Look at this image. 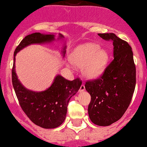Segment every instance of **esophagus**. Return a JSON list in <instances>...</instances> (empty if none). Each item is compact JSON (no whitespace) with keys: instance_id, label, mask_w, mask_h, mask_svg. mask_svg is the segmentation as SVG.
Listing matches in <instances>:
<instances>
[{"instance_id":"1","label":"esophagus","mask_w":147,"mask_h":147,"mask_svg":"<svg viewBox=\"0 0 147 147\" xmlns=\"http://www.w3.org/2000/svg\"><path fill=\"white\" fill-rule=\"evenodd\" d=\"M85 90V87H84V84H82V85L80 86V90H79V91L80 92H83L84 91V90Z\"/></svg>"}]
</instances>
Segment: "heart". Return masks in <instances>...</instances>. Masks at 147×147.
<instances>
[{"mask_svg":"<svg viewBox=\"0 0 147 147\" xmlns=\"http://www.w3.org/2000/svg\"><path fill=\"white\" fill-rule=\"evenodd\" d=\"M109 55L105 49L94 43H84L76 47L70 56L71 63L81 66L82 75L89 79L100 76L107 64Z\"/></svg>","mask_w":147,"mask_h":147,"instance_id":"b5f03b06","label":"heart"}]
</instances>
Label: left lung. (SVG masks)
Masks as SVG:
<instances>
[{
  "instance_id": "obj_1",
  "label": "left lung",
  "mask_w": 147,
  "mask_h": 147,
  "mask_svg": "<svg viewBox=\"0 0 147 147\" xmlns=\"http://www.w3.org/2000/svg\"><path fill=\"white\" fill-rule=\"evenodd\" d=\"M98 35L112 41L114 58L99 78L87 80L84 86L91 96L90 120L98 126H109L118 121L129 106L136 85V66L128 42L114 33Z\"/></svg>"
}]
</instances>
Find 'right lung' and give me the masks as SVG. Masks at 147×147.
<instances>
[{
  "label": "right lung",
  "mask_w": 147,
  "mask_h": 147,
  "mask_svg": "<svg viewBox=\"0 0 147 147\" xmlns=\"http://www.w3.org/2000/svg\"><path fill=\"white\" fill-rule=\"evenodd\" d=\"M60 38L63 35L60 34ZM54 35H43L40 32L25 37L14 52V63L12 68V83L20 106L32 122L45 129H53L61 125L66 117L69 100L75 95L82 84L80 78L69 81L57 75L52 85L43 92L30 91L22 85L15 71V57L18 52L34 43L51 42ZM65 54V47L63 49Z\"/></svg>",
  "instance_id": "right-lung-1"
}]
</instances>
